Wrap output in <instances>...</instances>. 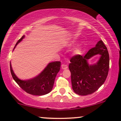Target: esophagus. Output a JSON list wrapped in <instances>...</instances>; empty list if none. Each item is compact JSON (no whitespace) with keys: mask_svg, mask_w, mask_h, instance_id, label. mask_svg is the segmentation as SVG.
Returning <instances> with one entry per match:
<instances>
[{"mask_svg":"<svg viewBox=\"0 0 121 121\" xmlns=\"http://www.w3.org/2000/svg\"><path fill=\"white\" fill-rule=\"evenodd\" d=\"M61 68L63 70H66V69H67V66L66 65H65V64H62L61 65Z\"/></svg>","mask_w":121,"mask_h":121,"instance_id":"esophagus-1","label":"esophagus"}]
</instances>
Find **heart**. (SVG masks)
<instances>
[{
	"mask_svg": "<svg viewBox=\"0 0 121 121\" xmlns=\"http://www.w3.org/2000/svg\"><path fill=\"white\" fill-rule=\"evenodd\" d=\"M81 52V49L80 48H77L75 49V53L76 54H79Z\"/></svg>",
	"mask_w": 121,
	"mask_h": 121,
	"instance_id": "1",
	"label": "heart"
}]
</instances>
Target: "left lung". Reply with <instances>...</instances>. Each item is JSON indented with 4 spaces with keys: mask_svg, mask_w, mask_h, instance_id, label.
I'll list each match as a JSON object with an SVG mask.
<instances>
[{
    "mask_svg": "<svg viewBox=\"0 0 121 121\" xmlns=\"http://www.w3.org/2000/svg\"><path fill=\"white\" fill-rule=\"evenodd\" d=\"M97 54H101V57L97 64L90 65L88 60ZM70 62L69 68L72 89L76 93L81 96L92 94L104 84L108 73L109 58L107 48L102 40L84 56L80 55L72 56Z\"/></svg>",
    "mask_w": 121,
    "mask_h": 121,
    "instance_id": "1",
    "label": "left lung"
}]
</instances>
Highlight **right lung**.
Wrapping results in <instances>:
<instances>
[{"instance_id": "right-lung-1", "label": "right lung", "mask_w": 121, "mask_h": 121, "mask_svg": "<svg viewBox=\"0 0 121 121\" xmlns=\"http://www.w3.org/2000/svg\"><path fill=\"white\" fill-rule=\"evenodd\" d=\"M24 38L23 35L17 42L14 48ZM60 61L51 62L38 76L32 79L22 81L16 76L10 63L11 74L17 85L26 92L36 96L44 95L52 90L56 76L60 69Z\"/></svg>"}]
</instances>
